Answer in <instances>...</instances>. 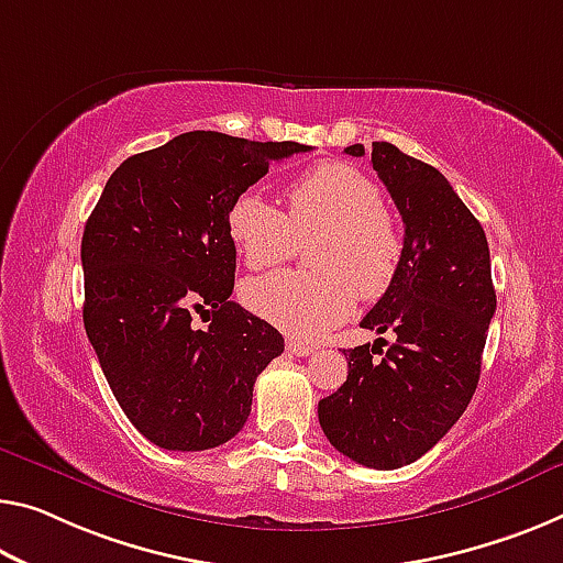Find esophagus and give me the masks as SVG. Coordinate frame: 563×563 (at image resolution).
<instances>
[{"mask_svg":"<svg viewBox=\"0 0 563 563\" xmlns=\"http://www.w3.org/2000/svg\"><path fill=\"white\" fill-rule=\"evenodd\" d=\"M287 352L297 354V357H309L311 352H314V344H307V342H299V340H287Z\"/></svg>","mask_w":563,"mask_h":563,"instance_id":"1","label":"esophagus"}]
</instances>
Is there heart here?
<instances>
[{
  "label": "heart",
  "mask_w": 563,
  "mask_h": 563,
  "mask_svg": "<svg viewBox=\"0 0 563 563\" xmlns=\"http://www.w3.org/2000/svg\"><path fill=\"white\" fill-rule=\"evenodd\" d=\"M227 231L249 269L282 264L297 241L314 239L307 262L314 272H276L249 279L246 307L282 330L319 336L352 314L357 294L375 301L393 287L405 241L377 186L350 163H322L287 188V213L262 194L233 198Z\"/></svg>",
  "instance_id": "obj_1"
}]
</instances>
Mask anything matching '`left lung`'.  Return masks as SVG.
Segmentation results:
<instances>
[{
  "instance_id": "left-lung-1",
  "label": "left lung",
  "mask_w": 563,
  "mask_h": 563,
  "mask_svg": "<svg viewBox=\"0 0 563 563\" xmlns=\"http://www.w3.org/2000/svg\"><path fill=\"white\" fill-rule=\"evenodd\" d=\"M344 153L360 158L365 145ZM372 168L402 216L405 252L393 287L360 324L395 342L383 352L377 336L344 352L347 383L317 412L342 455L393 471L426 455L468 408L496 289L486 233L443 173L393 143H372Z\"/></svg>"
}]
</instances>
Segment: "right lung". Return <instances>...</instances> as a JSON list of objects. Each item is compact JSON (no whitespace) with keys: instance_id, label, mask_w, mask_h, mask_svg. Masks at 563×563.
Instances as JSON below:
<instances>
[{"instance_id":"1","label":"right lung","mask_w":563,"mask_h":563,"mask_svg":"<svg viewBox=\"0 0 563 563\" xmlns=\"http://www.w3.org/2000/svg\"><path fill=\"white\" fill-rule=\"evenodd\" d=\"M307 151L194 131L131 155L102 188L82 233V322L118 405L158 448L231 440L256 377L284 352L269 322L229 299L227 216L272 161ZM198 313L206 331L192 324Z\"/></svg>"}]
</instances>
